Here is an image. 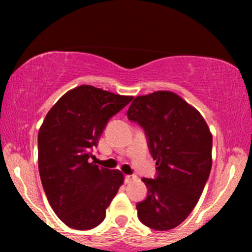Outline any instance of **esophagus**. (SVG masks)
Segmentation results:
<instances>
[{"mask_svg": "<svg viewBox=\"0 0 252 252\" xmlns=\"http://www.w3.org/2000/svg\"><path fill=\"white\" fill-rule=\"evenodd\" d=\"M136 179H137V176H136V175H126V184H130V182L135 181Z\"/></svg>", "mask_w": 252, "mask_h": 252, "instance_id": "1", "label": "esophagus"}]
</instances>
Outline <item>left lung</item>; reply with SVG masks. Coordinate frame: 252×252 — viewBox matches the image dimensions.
Returning a JSON list of instances; mask_svg holds the SVG:
<instances>
[{
    "mask_svg": "<svg viewBox=\"0 0 252 252\" xmlns=\"http://www.w3.org/2000/svg\"><path fill=\"white\" fill-rule=\"evenodd\" d=\"M148 137L158 176L143 178L148 195L136 205L142 224L172 230L189 217L212 167V134L194 106L172 91L136 97L126 111Z\"/></svg>",
    "mask_w": 252,
    "mask_h": 252,
    "instance_id": "1",
    "label": "left lung"
}]
</instances>
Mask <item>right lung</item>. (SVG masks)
I'll use <instances>...</instances> for the list:
<instances>
[{"label":"right lung","mask_w":252,"mask_h":252,"mask_svg":"<svg viewBox=\"0 0 252 252\" xmlns=\"http://www.w3.org/2000/svg\"><path fill=\"white\" fill-rule=\"evenodd\" d=\"M132 96H121L91 85L66 92L52 106L37 135V162L48 202L68 227L90 230L105 218V211L123 185L118 169L90 162L109 118Z\"/></svg>","instance_id":"add662e5"}]
</instances>
